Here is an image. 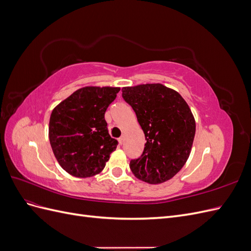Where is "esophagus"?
I'll return each instance as SVG.
<instances>
[{
    "label": "esophagus",
    "mask_w": 251,
    "mask_h": 251,
    "mask_svg": "<svg viewBox=\"0 0 251 251\" xmlns=\"http://www.w3.org/2000/svg\"><path fill=\"white\" fill-rule=\"evenodd\" d=\"M118 141H119V144H121V146H123L124 141H125V137H124V136H121V137L118 139Z\"/></svg>",
    "instance_id": "1"
}]
</instances>
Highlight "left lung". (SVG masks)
Masks as SVG:
<instances>
[{
  "instance_id": "8db88e82",
  "label": "left lung",
  "mask_w": 251,
  "mask_h": 251,
  "mask_svg": "<svg viewBox=\"0 0 251 251\" xmlns=\"http://www.w3.org/2000/svg\"><path fill=\"white\" fill-rule=\"evenodd\" d=\"M146 136L142 155L130 162L134 176L150 184L172 179L191 154L196 121L188 104L177 91L161 83L123 88Z\"/></svg>"
}]
</instances>
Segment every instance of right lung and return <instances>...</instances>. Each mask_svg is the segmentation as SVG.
Wrapping results in <instances>:
<instances>
[{
    "label": "right lung",
    "instance_id": "add662e5",
    "mask_svg": "<svg viewBox=\"0 0 251 251\" xmlns=\"http://www.w3.org/2000/svg\"><path fill=\"white\" fill-rule=\"evenodd\" d=\"M120 88L83 87L53 109L49 140L57 162L74 177L100 174L118 141L108 132L104 113Z\"/></svg>",
    "mask_w": 251,
    "mask_h": 251
}]
</instances>
